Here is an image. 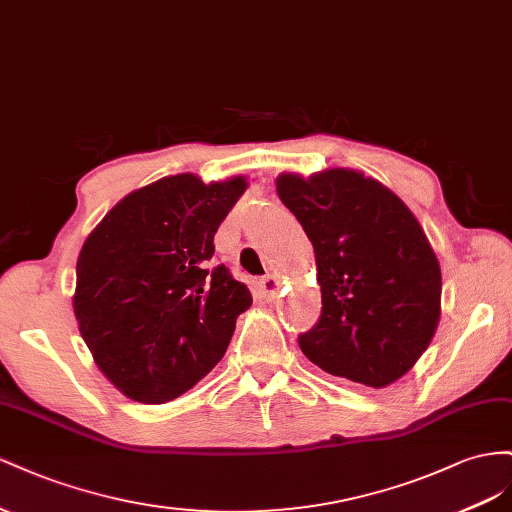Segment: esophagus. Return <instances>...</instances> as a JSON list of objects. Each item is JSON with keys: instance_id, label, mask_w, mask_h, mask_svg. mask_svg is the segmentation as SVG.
<instances>
[{"instance_id": "obj_1", "label": "esophagus", "mask_w": 512, "mask_h": 512, "mask_svg": "<svg viewBox=\"0 0 512 512\" xmlns=\"http://www.w3.org/2000/svg\"><path fill=\"white\" fill-rule=\"evenodd\" d=\"M279 289H281V281L276 279V276H264V279L257 281V294L264 300H274L279 296Z\"/></svg>"}]
</instances>
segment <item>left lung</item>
<instances>
[{
  "label": "left lung",
  "instance_id": "8db88e82",
  "mask_svg": "<svg viewBox=\"0 0 512 512\" xmlns=\"http://www.w3.org/2000/svg\"><path fill=\"white\" fill-rule=\"evenodd\" d=\"M315 251L321 317L300 334L319 369L386 388L425 354L440 324L442 272L410 208L354 169L276 178Z\"/></svg>",
  "mask_w": 512,
  "mask_h": 512
}]
</instances>
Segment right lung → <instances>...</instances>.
Here are the masks:
<instances>
[{"mask_svg": "<svg viewBox=\"0 0 512 512\" xmlns=\"http://www.w3.org/2000/svg\"><path fill=\"white\" fill-rule=\"evenodd\" d=\"M246 186L244 175H167L115 203L83 242L72 309L98 369L128 399L167 403L225 356L253 298L212 266L214 233Z\"/></svg>", "mask_w": 512, "mask_h": 512, "instance_id": "obj_1", "label": "right lung"}]
</instances>
